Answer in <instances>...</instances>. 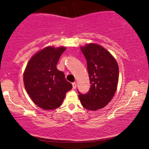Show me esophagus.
Returning <instances> with one entry per match:
<instances>
[{
	"mask_svg": "<svg viewBox=\"0 0 149 149\" xmlns=\"http://www.w3.org/2000/svg\"><path fill=\"white\" fill-rule=\"evenodd\" d=\"M72 89H76V87H77V83H72Z\"/></svg>",
	"mask_w": 149,
	"mask_h": 149,
	"instance_id": "1",
	"label": "esophagus"
}]
</instances>
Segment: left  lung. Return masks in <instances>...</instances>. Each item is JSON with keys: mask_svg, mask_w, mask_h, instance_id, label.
I'll list each match as a JSON object with an SVG mask.
<instances>
[{"mask_svg": "<svg viewBox=\"0 0 149 149\" xmlns=\"http://www.w3.org/2000/svg\"><path fill=\"white\" fill-rule=\"evenodd\" d=\"M81 51L87 60L91 87L85 94L77 91L79 97L85 109L96 111L107 105L115 95L119 66L113 56L99 45L88 44Z\"/></svg>", "mask_w": 149, "mask_h": 149, "instance_id": "1", "label": "left lung"}]
</instances>
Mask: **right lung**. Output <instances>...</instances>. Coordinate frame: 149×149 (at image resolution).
I'll list each match as a JSON object with an SVG mask.
<instances>
[{"label": "right lung", "mask_w": 149, "mask_h": 149, "mask_svg": "<svg viewBox=\"0 0 149 149\" xmlns=\"http://www.w3.org/2000/svg\"><path fill=\"white\" fill-rule=\"evenodd\" d=\"M65 49L48 47L34 55L26 66L24 74L26 90L34 104L42 109L58 108L72 87L64 73L56 67Z\"/></svg>", "instance_id": "right-lung-1"}]
</instances>
